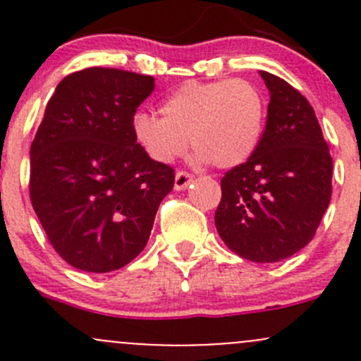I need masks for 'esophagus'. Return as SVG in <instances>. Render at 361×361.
Instances as JSON below:
<instances>
[{"label":"esophagus","instance_id":"34e87169","mask_svg":"<svg viewBox=\"0 0 361 361\" xmlns=\"http://www.w3.org/2000/svg\"><path fill=\"white\" fill-rule=\"evenodd\" d=\"M190 183H192V174L185 173V171H178L176 176H174V190H185Z\"/></svg>","mask_w":361,"mask_h":361}]
</instances>
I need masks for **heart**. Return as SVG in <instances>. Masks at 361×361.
<instances>
[{"label":"heart","instance_id":"obj_1","mask_svg":"<svg viewBox=\"0 0 361 361\" xmlns=\"http://www.w3.org/2000/svg\"><path fill=\"white\" fill-rule=\"evenodd\" d=\"M264 99L246 80L187 82L160 103V115L136 113L130 122L134 141L148 159L173 164L187 148L197 162L234 167L257 148L264 127Z\"/></svg>","mask_w":361,"mask_h":361}]
</instances>
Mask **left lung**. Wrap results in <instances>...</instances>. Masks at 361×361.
I'll return each mask as SVG.
<instances>
[{"instance_id": "8db88e82", "label": "left lung", "mask_w": 361, "mask_h": 361, "mask_svg": "<svg viewBox=\"0 0 361 361\" xmlns=\"http://www.w3.org/2000/svg\"><path fill=\"white\" fill-rule=\"evenodd\" d=\"M271 94L267 123L251 157L221 178L214 225L239 257L272 264L309 245L332 197L329 145L309 101L260 71Z\"/></svg>"}]
</instances>
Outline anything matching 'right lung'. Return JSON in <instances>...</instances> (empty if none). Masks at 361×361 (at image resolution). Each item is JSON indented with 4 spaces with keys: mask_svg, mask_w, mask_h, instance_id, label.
Segmentation results:
<instances>
[{
    "mask_svg": "<svg viewBox=\"0 0 361 361\" xmlns=\"http://www.w3.org/2000/svg\"><path fill=\"white\" fill-rule=\"evenodd\" d=\"M155 80L113 68L63 78L31 143L29 195L50 245L85 272L122 269L147 246L174 169L145 155L130 122Z\"/></svg>",
    "mask_w": 361,
    "mask_h": 361,
    "instance_id": "right-lung-1",
    "label": "right lung"
}]
</instances>
